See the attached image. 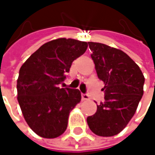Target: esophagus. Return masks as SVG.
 Wrapping results in <instances>:
<instances>
[{
    "label": "esophagus",
    "mask_w": 155,
    "mask_h": 155,
    "mask_svg": "<svg viewBox=\"0 0 155 155\" xmlns=\"http://www.w3.org/2000/svg\"><path fill=\"white\" fill-rule=\"evenodd\" d=\"M81 100L82 101H89L90 100V97L87 94H81Z\"/></svg>",
    "instance_id": "esophagus-1"
}]
</instances>
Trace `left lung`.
Instances as JSON below:
<instances>
[{"instance_id": "obj_1", "label": "left lung", "mask_w": 155, "mask_h": 155, "mask_svg": "<svg viewBox=\"0 0 155 155\" xmlns=\"http://www.w3.org/2000/svg\"><path fill=\"white\" fill-rule=\"evenodd\" d=\"M98 77L104 82L105 102L87 117L90 129L100 137L120 133L135 115L143 94L144 77L139 66L122 50L88 42Z\"/></svg>"}]
</instances>
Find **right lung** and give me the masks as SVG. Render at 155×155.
I'll return each mask as SVG.
<instances>
[{
    "label": "right lung",
    "instance_id": "right-lung-1",
    "mask_svg": "<svg viewBox=\"0 0 155 155\" xmlns=\"http://www.w3.org/2000/svg\"><path fill=\"white\" fill-rule=\"evenodd\" d=\"M87 47V42L73 38L54 39L39 47L20 67L18 101L26 122L38 136L55 138L66 130L69 114L81 95L77 89L58 85Z\"/></svg>",
    "mask_w": 155,
    "mask_h": 155
}]
</instances>
